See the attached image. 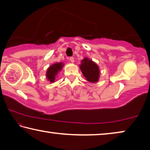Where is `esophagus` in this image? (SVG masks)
Here are the masks:
<instances>
[{
    "mask_svg": "<svg viewBox=\"0 0 150 150\" xmlns=\"http://www.w3.org/2000/svg\"><path fill=\"white\" fill-rule=\"evenodd\" d=\"M69 60H70V62H71V63L74 62V58H73V57H69Z\"/></svg>",
    "mask_w": 150,
    "mask_h": 150,
    "instance_id": "1",
    "label": "esophagus"
}]
</instances>
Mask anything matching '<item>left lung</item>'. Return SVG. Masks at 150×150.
<instances>
[{
  "label": "left lung",
  "instance_id": "left-lung-1",
  "mask_svg": "<svg viewBox=\"0 0 150 150\" xmlns=\"http://www.w3.org/2000/svg\"><path fill=\"white\" fill-rule=\"evenodd\" d=\"M81 71L87 80L91 83H96L99 78V69L98 65L93 61L85 57L82 60V63L80 65Z\"/></svg>",
  "mask_w": 150,
  "mask_h": 150
}]
</instances>
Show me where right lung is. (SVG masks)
I'll return each instance as SVG.
<instances>
[{
  "mask_svg": "<svg viewBox=\"0 0 150 150\" xmlns=\"http://www.w3.org/2000/svg\"><path fill=\"white\" fill-rule=\"evenodd\" d=\"M63 66V64L62 63H57L51 65L50 67L48 68L46 73V77L47 79L49 80L51 83L54 82L55 79V76L57 75L58 72L60 71L61 69H62Z\"/></svg>",
  "mask_w": 150,
  "mask_h": 150,
  "instance_id": "right-lung-1",
  "label": "right lung"
}]
</instances>
